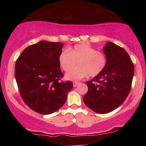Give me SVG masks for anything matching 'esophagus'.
<instances>
[{
    "mask_svg": "<svg viewBox=\"0 0 146 146\" xmlns=\"http://www.w3.org/2000/svg\"><path fill=\"white\" fill-rule=\"evenodd\" d=\"M73 86L75 87V86H77L79 84V82H73Z\"/></svg>",
    "mask_w": 146,
    "mask_h": 146,
    "instance_id": "1",
    "label": "esophagus"
}]
</instances>
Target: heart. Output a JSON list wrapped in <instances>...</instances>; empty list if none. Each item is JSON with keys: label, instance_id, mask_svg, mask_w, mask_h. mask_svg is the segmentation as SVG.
Wrapping results in <instances>:
<instances>
[{"label": "heart", "instance_id": "b5f03b06", "mask_svg": "<svg viewBox=\"0 0 146 146\" xmlns=\"http://www.w3.org/2000/svg\"><path fill=\"white\" fill-rule=\"evenodd\" d=\"M60 67L67 72L76 66H79L68 72L66 78L71 81H78L87 75L96 77L103 72L107 64L106 56L103 52L86 43L75 44L68 50H63L58 57Z\"/></svg>", "mask_w": 146, "mask_h": 146}]
</instances>
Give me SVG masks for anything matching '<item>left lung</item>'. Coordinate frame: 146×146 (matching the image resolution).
I'll use <instances>...</instances> for the list:
<instances>
[{
    "mask_svg": "<svg viewBox=\"0 0 146 146\" xmlns=\"http://www.w3.org/2000/svg\"><path fill=\"white\" fill-rule=\"evenodd\" d=\"M107 64L102 73L86 82L88 92L83 100L97 113L105 114L120 106L130 93L134 64L124 48L113 42L104 47Z\"/></svg>",
    "mask_w": 146,
    "mask_h": 146,
    "instance_id": "1",
    "label": "left lung"
}]
</instances>
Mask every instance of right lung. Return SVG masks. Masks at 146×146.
Returning a JSON list of instances; mask_svg holds the SVG:
<instances>
[{"label": "right lung", "instance_id": "obj_1", "mask_svg": "<svg viewBox=\"0 0 146 146\" xmlns=\"http://www.w3.org/2000/svg\"><path fill=\"white\" fill-rule=\"evenodd\" d=\"M61 42L40 41L25 48L15 65V78L25 104L42 115H49L64 104L73 88L71 81L61 80L58 57Z\"/></svg>", "mask_w": 146, "mask_h": 146}]
</instances>
